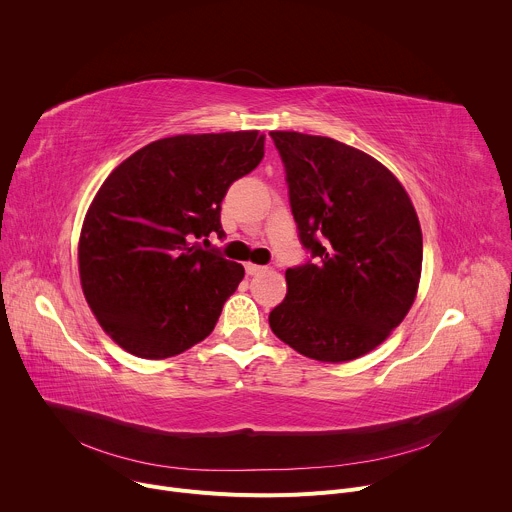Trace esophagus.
<instances>
[{
  "mask_svg": "<svg viewBox=\"0 0 512 512\" xmlns=\"http://www.w3.org/2000/svg\"><path fill=\"white\" fill-rule=\"evenodd\" d=\"M245 271H247V275H257V273L265 271V267L257 265V263H245Z\"/></svg>",
  "mask_w": 512,
  "mask_h": 512,
  "instance_id": "34e87169",
  "label": "esophagus"
}]
</instances>
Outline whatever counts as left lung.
Segmentation results:
<instances>
[{
  "label": "left lung",
  "mask_w": 512,
  "mask_h": 512,
  "mask_svg": "<svg viewBox=\"0 0 512 512\" xmlns=\"http://www.w3.org/2000/svg\"><path fill=\"white\" fill-rule=\"evenodd\" d=\"M300 239L316 261L285 271L273 334L320 362L369 354L411 310L423 261L413 202L373 156L324 135L271 131Z\"/></svg>",
  "instance_id": "1"
}]
</instances>
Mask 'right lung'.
I'll list each match as a JSON object with an SVG mask.
<instances>
[{"instance_id": "right-lung-1", "label": "right lung", "mask_w": 512, "mask_h": 512, "mask_svg": "<svg viewBox=\"0 0 512 512\" xmlns=\"http://www.w3.org/2000/svg\"><path fill=\"white\" fill-rule=\"evenodd\" d=\"M257 129L143 145L101 184L79 237L85 300L115 344L168 358L204 340L245 269L198 239L225 237L221 202L265 154Z\"/></svg>"}]
</instances>
